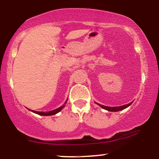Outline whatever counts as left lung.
<instances>
[{
    "mask_svg": "<svg viewBox=\"0 0 159 159\" xmlns=\"http://www.w3.org/2000/svg\"><path fill=\"white\" fill-rule=\"evenodd\" d=\"M131 104H132V102L129 103V104H127V105H122V106H118V107H107V106H104V105H102L99 104H98V105L101 107H102V108H104L105 110H107V111H108L117 112V111H122V110L126 108V107L129 106Z\"/></svg>",
    "mask_w": 159,
    "mask_h": 159,
    "instance_id": "8db88e82",
    "label": "left lung"
}]
</instances>
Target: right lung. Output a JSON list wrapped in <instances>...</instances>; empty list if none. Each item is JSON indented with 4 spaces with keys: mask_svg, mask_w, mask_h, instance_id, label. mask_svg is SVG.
<instances>
[{
    "mask_svg": "<svg viewBox=\"0 0 159 159\" xmlns=\"http://www.w3.org/2000/svg\"><path fill=\"white\" fill-rule=\"evenodd\" d=\"M65 103H66V102H65ZM64 107H65V105H62V106L60 107H59V108L53 110V111H49V112H46V113H44V112L35 111H33V113H37V114H39V115H41V116H52V115H55V114H57V113H59V112H60L61 110H62Z\"/></svg>",
    "mask_w": 159,
    "mask_h": 159,
    "instance_id": "1",
    "label": "right lung"
}]
</instances>
